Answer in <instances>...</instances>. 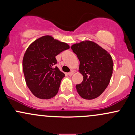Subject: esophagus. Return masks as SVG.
<instances>
[{
    "label": "esophagus",
    "instance_id": "1",
    "mask_svg": "<svg viewBox=\"0 0 135 135\" xmlns=\"http://www.w3.org/2000/svg\"><path fill=\"white\" fill-rule=\"evenodd\" d=\"M74 71H72V72H69V73H68V75H69V76H72V75H73V74H74Z\"/></svg>",
    "mask_w": 135,
    "mask_h": 135
}]
</instances>
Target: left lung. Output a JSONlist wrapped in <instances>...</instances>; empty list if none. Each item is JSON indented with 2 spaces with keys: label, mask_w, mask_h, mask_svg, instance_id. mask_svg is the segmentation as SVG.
Segmentation results:
<instances>
[{
  "label": "left lung",
  "mask_w": 135,
  "mask_h": 135,
  "mask_svg": "<svg viewBox=\"0 0 135 135\" xmlns=\"http://www.w3.org/2000/svg\"><path fill=\"white\" fill-rule=\"evenodd\" d=\"M80 61L79 72L83 80L76 85L83 98L93 100L103 93L112 77L114 63L105 49L91 41H84L71 46Z\"/></svg>",
  "instance_id": "obj_1"
}]
</instances>
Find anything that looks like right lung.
I'll return each instance as SVG.
<instances>
[{
	"instance_id": "add662e5",
	"label": "right lung",
	"mask_w": 135,
	"mask_h": 135,
	"mask_svg": "<svg viewBox=\"0 0 135 135\" xmlns=\"http://www.w3.org/2000/svg\"><path fill=\"white\" fill-rule=\"evenodd\" d=\"M70 46L65 42L44 35L28 47L23 58V70L28 88L35 97L50 99L58 93L65 74L54 65L56 56Z\"/></svg>"
}]
</instances>
